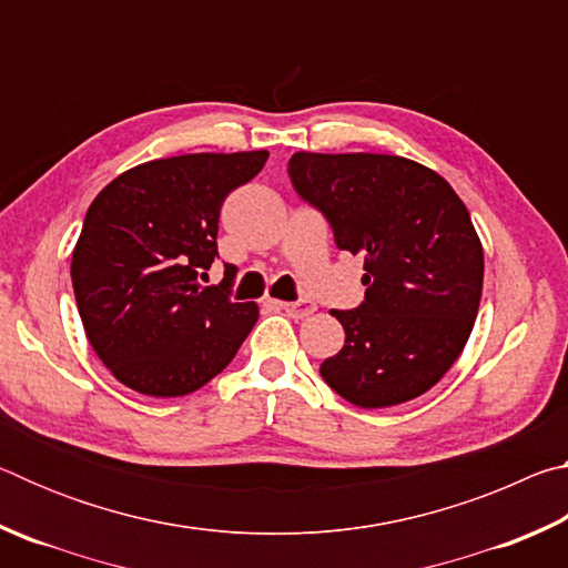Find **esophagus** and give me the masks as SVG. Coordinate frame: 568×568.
Masks as SVG:
<instances>
[{"mask_svg":"<svg viewBox=\"0 0 568 568\" xmlns=\"http://www.w3.org/2000/svg\"><path fill=\"white\" fill-rule=\"evenodd\" d=\"M283 311L291 315V318H307V315L315 313L313 301H293V303H281Z\"/></svg>","mask_w":568,"mask_h":568,"instance_id":"34e87169","label":"esophagus"}]
</instances>
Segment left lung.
<instances>
[{"label": "left lung", "mask_w": 568, "mask_h": 568, "mask_svg": "<svg viewBox=\"0 0 568 568\" xmlns=\"http://www.w3.org/2000/svg\"><path fill=\"white\" fill-rule=\"evenodd\" d=\"M287 175L328 220L335 245L361 253L365 297L333 311L345 345L321 376L353 406L418 398L464 351L484 287V247L438 172L398 155L295 152Z\"/></svg>", "instance_id": "8db88e82"}]
</instances>
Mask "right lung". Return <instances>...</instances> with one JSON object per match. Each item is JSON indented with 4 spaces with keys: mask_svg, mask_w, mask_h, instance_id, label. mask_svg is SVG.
Here are the masks:
<instances>
[{
    "mask_svg": "<svg viewBox=\"0 0 568 568\" xmlns=\"http://www.w3.org/2000/svg\"><path fill=\"white\" fill-rule=\"evenodd\" d=\"M265 150L152 160L104 187L72 253V287L90 345L124 386L155 398L213 381L257 321L233 303L237 267L205 285L220 207L263 170Z\"/></svg>",
    "mask_w": 568,
    "mask_h": 568,
    "instance_id": "1",
    "label": "right lung"
}]
</instances>
